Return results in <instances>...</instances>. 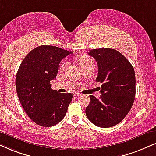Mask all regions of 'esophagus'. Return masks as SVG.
<instances>
[{
    "instance_id": "1",
    "label": "esophagus",
    "mask_w": 156,
    "mask_h": 156,
    "mask_svg": "<svg viewBox=\"0 0 156 156\" xmlns=\"http://www.w3.org/2000/svg\"><path fill=\"white\" fill-rule=\"evenodd\" d=\"M73 96H80V94H78V93H73Z\"/></svg>"
}]
</instances>
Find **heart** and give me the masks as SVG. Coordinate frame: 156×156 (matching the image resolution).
Listing matches in <instances>:
<instances>
[{
	"label": "heart",
	"instance_id": "obj_1",
	"mask_svg": "<svg viewBox=\"0 0 156 156\" xmlns=\"http://www.w3.org/2000/svg\"><path fill=\"white\" fill-rule=\"evenodd\" d=\"M78 64L80 65V66L83 68V70L86 68H88V67L90 66H94V61H93V60L90 58V57L88 56L79 57V58H78ZM68 62L66 60H62V62H60L59 68H60V70H63L66 69L67 66H68Z\"/></svg>",
	"mask_w": 156,
	"mask_h": 156
}]
</instances>
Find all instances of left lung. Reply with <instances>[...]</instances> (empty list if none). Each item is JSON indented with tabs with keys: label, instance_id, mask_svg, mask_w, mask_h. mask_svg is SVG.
<instances>
[{
	"label": "left lung",
	"instance_id": "obj_1",
	"mask_svg": "<svg viewBox=\"0 0 156 156\" xmlns=\"http://www.w3.org/2000/svg\"><path fill=\"white\" fill-rule=\"evenodd\" d=\"M88 55L97 62L96 80L102 83V94L99 98L90 96L86 117L99 127H113L127 116L135 101V70L127 59L114 49H94Z\"/></svg>",
	"mask_w": 156,
	"mask_h": 156
}]
</instances>
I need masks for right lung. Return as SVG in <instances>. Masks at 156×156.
<instances>
[{
	"mask_svg": "<svg viewBox=\"0 0 156 156\" xmlns=\"http://www.w3.org/2000/svg\"><path fill=\"white\" fill-rule=\"evenodd\" d=\"M72 53L52 45H41L20 65L16 77L17 95L26 114L37 125L52 127L66 116L72 94L52 90L50 81L56 78L61 60Z\"/></svg>",
	"mask_w": 156,
	"mask_h": 156,
	"instance_id": "add662e5",
	"label": "right lung"
}]
</instances>
